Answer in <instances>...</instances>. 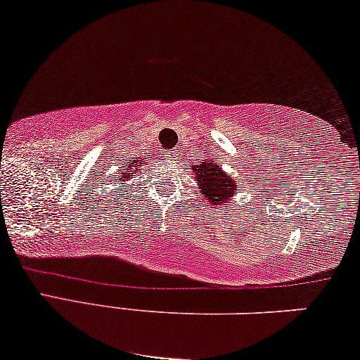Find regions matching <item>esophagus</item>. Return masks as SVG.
<instances>
[{"mask_svg": "<svg viewBox=\"0 0 360 360\" xmlns=\"http://www.w3.org/2000/svg\"><path fill=\"white\" fill-rule=\"evenodd\" d=\"M167 157H169V158H174V157H175V150H174V148H170V150H167Z\"/></svg>", "mask_w": 360, "mask_h": 360, "instance_id": "esophagus-1", "label": "esophagus"}]
</instances>
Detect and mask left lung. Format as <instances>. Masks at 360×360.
Wrapping results in <instances>:
<instances>
[{"instance_id":"obj_1","label":"left lung","mask_w":360,"mask_h":360,"mask_svg":"<svg viewBox=\"0 0 360 360\" xmlns=\"http://www.w3.org/2000/svg\"><path fill=\"white\" fill-rule=\"evenodd\" d=\"M195 179L200 186V195L208 200L210 205L230 203L235 195L236 185L230 175L225 174L213 160H205L193 167Z\"/></svg>"}]
</instances>
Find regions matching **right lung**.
<instances>
[{
	"instance_id": "1",
	"label": "right lung",
	"mask_w": 360,
	"mask_h": 360,
	"mask_svg": "<svg viewBox=\"0 0 360 360\" xmlns=\"http://www.w3.org/2000/svg\"><path fill=\"white\" fill-rule=\"evenodd\" d=\"M140 170V165L137 162H129L127 167H122L119 172V175L114 176V180H120V181H125V180H130V179H135V174Z\"/></svg>"
}]
</instances>
